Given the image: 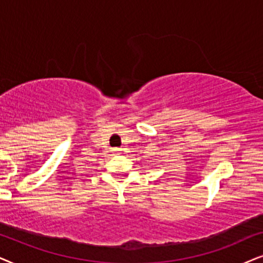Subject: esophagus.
I'll return each mask as SVG.
<instances>
[{"instance_id": "esophagus-1", "label": "esophagus", "mask_w": 263, "mask_h": 263, "mask_svg": "<svg viewBox=\"0 0 263 263\" xmlns=\"http://www.w3.org/2000/svg\"><path fill=\"white\" fill-rule=\"evenodd\" d=\"M114 152H121V149H119V148H114Z\"/></svg>"}]
</instances>
